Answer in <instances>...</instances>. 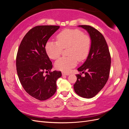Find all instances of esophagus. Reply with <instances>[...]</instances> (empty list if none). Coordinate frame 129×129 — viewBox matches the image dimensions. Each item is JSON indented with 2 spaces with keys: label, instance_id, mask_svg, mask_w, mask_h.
<instances>
[{
  "label": "esophagus",
  "instance_id": "obj_1",
  "mask_svg": "<svg viewBox=\"0 0 129 129\" xmlns=\"http://www.w3.org/2000/svg\"><path fill=\"white\" fill-rule=\"evenodd\" d=\"M62 74V75H66V76H68L70 74L68 73H64V72H63Z\"/></svg>",
  "mask_w": 129,
  "mask_h": 129
}]
</instances>
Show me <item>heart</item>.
I'll list each match as a JSON object with an SVG mask.
<instances>
[{
  "label": "heart",
  "instance_id": "1",
  "mask_svg": "<svg viewBox=\"0 0 129 129\" xmlns=\"http://www.w3.org/2000/svg\"><path fill=\"white\" fill-rule=\"evenodd\" d=\"M56 39L57 41L47 42L45 49L48 56L55 60L61 55L62 49L69 48V56L60 58L55 63L56 68L61 71L69 72L76 66L78 60L82 61L86 59L90 52V37L79 29L62 30L57 35Z\"/></svg>",
  "mask_w": 129,
  "mask_h": 129
}]
</instances>
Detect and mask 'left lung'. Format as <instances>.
<instances>
[{
    "instance_id": "1",
    "label": "left lung",
    "mask_w": 129,
    "mask_h": 129,
    "mask_svg": "<svg viewBox=\"0 0 129 129\" xmlns=\"http://www.w3.org/2000/svg\"><path fill=\"white\" fill-rule=\"evenodd\" d=\"M86 29L91 39L90 52L86 61L77 69L85 73L76 74L74 89L78 95L90 99L96 95L108 80L111 66V56L107 43L102 34L94 27L79 25Z\"/></svg>"
}]
</instances>
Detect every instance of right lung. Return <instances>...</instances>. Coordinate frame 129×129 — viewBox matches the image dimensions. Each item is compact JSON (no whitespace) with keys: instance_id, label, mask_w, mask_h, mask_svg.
<instances>
[{"instance_id":"add662e5","label":"right lung","mask_w":129,"mask_h":129,"mask_svg":"<svg viewBox=\"0 0 129 129\" xmlns=\"http://www.w3.org/2000/svg\"><path fill=\"white\" fill-rule=\"evenodd\" d=\"M59 26H37L22 39L16 57L18 76L22 87L29 95L40 101L51 97L56 91V81L61 72H51L52 62L45 46ZM45 72L48 74L44 75Z\"/></svg>"}]
</instances>
